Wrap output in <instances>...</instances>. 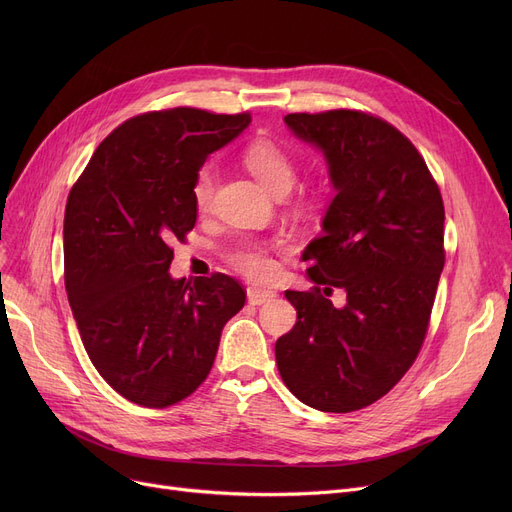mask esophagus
<instances>
[{"label":"esophagus","instance_id":"esophagus-1","mask_svg":"<svg viewBox=\"0 0 512 512\" xmlns=\"http://www.w3.org/2000/svg\"><path fill=\"white\" fill-rule=\"evenodd\" d=\"M274 297H276L274 290H265V288H257V286H253V288L247 290V299H249L251 305L270 303Z\"/></svg>","mask_w":512,"mask_h":512}]
</instances>
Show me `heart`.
<instances>
[{"label": "heart", "mask_w": 512, "mask_h": 512, "mask_svg": "<svg viewBox=\"0 0 512 512\" xmlns=\"http://www.w3.org/2000/svg\"><path fill=\"white\" fill-rule=\"evenodd\" d=\"M242 161H245L249 172L276 195L288 193L294 180H297V166H294L292 157L274 141L257 139L249 143L245 151H242ZM215 180H218V174H215L211 166L199 170L193 182V201L199 211L209 209ZM230 261L236 270L253 280H270L278 272V263L270 249L259 245V242H240L238 247L230 251Z\"/></svg>", "instance_id": "obj_1"}]
</instances>
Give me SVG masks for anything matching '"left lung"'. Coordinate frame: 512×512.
<instances>
[{
	"label": "left lung",
	"mask_w": 512,
	"mask_h": 512,
	"mask_svg": "<svg viewBox=\"0 0 512 512\" xmlns=\"http://www.w3.org/2000/svg\"><path fill=\"white\" fill-rule=\"evenodd\" d=\"M284 122L324 155L336 195L301 255L313 290H286L297 324L278 338L276 363L307 407L351 413L390 392L419 355L444 267V203L388 122L353 110ZM332 287L347 292L340 310L325 299Z\"/></svg>",
	"instance_id": "left-lung-1"
}]
</instances>
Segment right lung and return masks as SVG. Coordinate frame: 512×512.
Returning a JSON list of instances; mask_svg holds the SVG:
<instances>
[{
	"mask_svg": "<svg viewBox=\"0 0 512 512\" xmlns=\"http://www.w3.org/2000/svg\"><path fill=\"white\" fill-rule=\"evenodd\" d=\"M249 114L195 107L118 126L72 186L64 215L66 292L101 378L126 400L164 409L209 375L245 290L226 276L172 278L174 240L195 228L193 182Z\"/></svg>",
	"mask_w": 512,
	"mask_h": 512,
	"instance_id": "1",
	"label": "right lung"
}]
</instances>
